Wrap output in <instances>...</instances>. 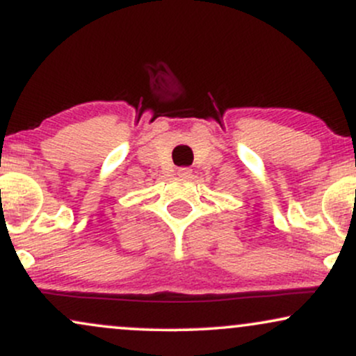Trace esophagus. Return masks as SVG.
I'll return each mask as SVG.
<instances>
[{
    "mask_svg": "<svg viewBox=\"0 0 356 356\" xmlns=\"http://www.w3.org/2000/svg\"><path fill=\"white\" fill-rule=\"evenodd\" d=\"M177 175H179V177H182V179H189L192 175V169H191V167H179Z\"/></svg>",
    "mask_w": 356,
    "mask_h": 356,
    "instance_id": "1",
    "label": "esophagus"
}]
</instances>
